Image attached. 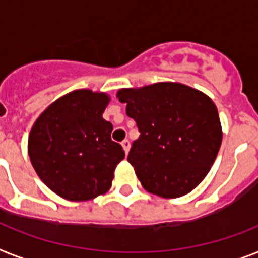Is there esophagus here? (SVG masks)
<instances>
[{"label": "esophagus", "instance_id": "obj_1", "mask_svg": "<svg viewBox=\"0 0 258 258\" xmlns=\"http://www.w3.org/2000/svg\"><path fill=\"white\" fill-rule=\"evenodd\" d=\"M121 145H122V148H124L125 153H129V150H131V141L129 140H124V141L121 142Z\"/></svg>", "mask_w": 258, "mask_h": 258}]
</instances>
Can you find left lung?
<instances>
[{"instance_id":"1","label":"left lung","mask_w":258,"mask_h":258,"mask_svg":"<svg viewBox=\"0 0 258 258\" xmlns=\"http://www.w3.org/2000/svg\"><path fill=\"white\" fill-rule=\"evenodd\" d=\"M140 137L127 161L142 187L179 198L206 178L221 145L218 109L204 93L179 83H157L117 93Z\"/></svg>"}]
</instances>
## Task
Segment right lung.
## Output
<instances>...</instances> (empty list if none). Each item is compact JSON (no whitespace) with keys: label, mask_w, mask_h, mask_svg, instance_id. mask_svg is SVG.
I'll list each match as a JSON object with an SVG mask.
<instances>
[{"label":"right lung","mask_w":258,"mask_h":258,"mask_svg":"<svg viewBox=\"0 0 258 258\" xmlns=\"http://www.w3.org/2000/svg\"><path fill=\"white\" fill-rule=\"evenodd\" d=\"M108 101L105 93L74 91L51 104L30 132L31 165L59 197L84 202L112 186L125 152L110 138L113 125L103 118Z\"/></svg>","instance_id":"1"}]
</instances>
